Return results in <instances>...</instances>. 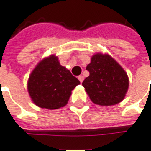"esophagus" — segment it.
Returning <instances> with one entry per match:
<instances>
[{
	"instance_id": "esophagus-1",
	"label": "esophagus",
	"mask_w": 151,
	"mask_h": 151,
	"mask_svg": "<svg viewBox=\"0 0 151 151\" xmlns=\"http://www.w3.org/2000/svg\"><path fill=\"white\" fill-rule=\"evenodd\" d=\"M78 79H79V81H81V83H82L83 81H84V76H78Z\"/></svg>"
}]
</instances>
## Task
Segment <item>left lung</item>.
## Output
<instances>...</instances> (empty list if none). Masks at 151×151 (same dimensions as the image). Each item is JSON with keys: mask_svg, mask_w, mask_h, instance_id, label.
I'll return each instance as SVG.
<instances>
[{"mask_svg": "<svg viewBox=\"0 0 151 151\" xmlns=\"http://www.w3.org/2000/svg\"><path fill=\"white\" fill-rule=\"evenodd\" d=\"M86 70H89V76L82 86L93 104L111 106L124 99L129 87V78L110 55L101 52L93 55Z\"/></svg>", "mask_w": 151, "mask_h": 151, "instance_id": "8db88e82", "label": "left lung"}]
</instances>
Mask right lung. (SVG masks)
Here are the masks:
<instances>
[{
  "label": "right lung",
  "mask_w": 151,
  "mask_h": 151,
  "mask_svg": "<svg viewBox=\"0 0 151 151\" xmlns=\"http://www.w3.org/2000/svg\"><path fill=\"white\" fill-rule=\"evenodd\" d=\"M80 84L53 54L36 65L29 75L27 89L35 105L53 110L66 105L71 91Z\"/></svg>",
  "instance_id": "add662e5"
}]
</instances>
